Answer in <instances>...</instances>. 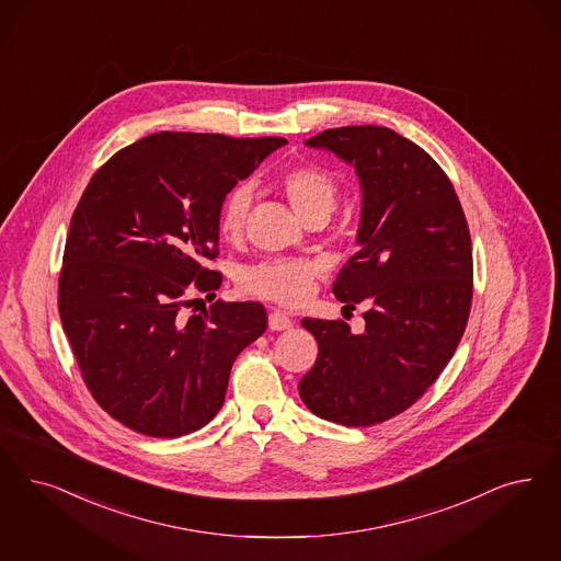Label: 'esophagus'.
I'll use <instances>...</instances> for the list:
<instances>
[{
  "instance_id": "1",
  "label": "esophagus",
  "mask_w": 561,
  "mask_h": 561,
  "mask_svg": "<svg viewBox=\"0 0 561 561\" xmlns=\"http://www.w3.org/2000/svg\"><path fill=\"white\" fill-rule=\"evenodd\" d=\"M270 328L273 329V331H284V329H290L291 319L288 317V312H286V310H271Z\"/></svg>"
}]
</instances>
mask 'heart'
<instances>
[{"label": "heart", "mask_w": 561, "mask_h": 561, "mask_svg": "<svg viewBox=\"0 0 561 561\" xmlns=\"http://www.w3.org/2000/svg\"><path fill=\"white\" fill-rule=\"evenodd\" d=\"M282 188L290 201L291 209L305 221L325 217L335 207L337 182L328 170L319 165H298L282 175ZM251 209V191L238 186L226 196L219 209V233L226 240H238ZM319 265L312 261L270 259L242 271L240 288L259 298L275 300L282 305H300L309 298Z\"/></svg>", "instance_id": "1"}]
</instances>
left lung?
Returning <instances> with one entry per match:
<instances>
[{
	"instance_id": "obj_1",
	"label": "left lung",
	"mask_w": 561,
	"mask_h": 561,
	"mask_svg": "<svg viewBox=\"0 0 561 561\" xmlns=\"http://www.w3.org/2000/svg\"><path fill=\"white\" fill-rule=\"evenodd\" d=\"M305 145L354 165L360 180L358 252L331 290L367 312L363 333L302 319L319 354L298 391L325 421L377 425L412 407L460 344L472 300L468 224L435 159L386 126L331 128Z\"/></svg>"
}]
</instances>
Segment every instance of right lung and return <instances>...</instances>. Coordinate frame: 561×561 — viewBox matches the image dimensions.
<instances>
[{
	"label": "right lung",
	"instance_id": "right-lung-1",
	"mask_svg": "<svg viewBox=\"0 0 561 561\" xmlns=\"http://www.w3.org/2000/svg\"><path fill=\"white\" fill-rule=\"evenodd\" d=\"M286 138L145 136L91 178L70 221L59 319L82 379L110 416L149 437H180L224 407L236 356L267 329L259 302L186 314L213 294L219 209ZM215 298V294H213Z\"/></svg>",
	"mask_w": 561,
	"mask_h": 561
}]
</instances>
